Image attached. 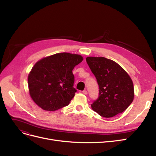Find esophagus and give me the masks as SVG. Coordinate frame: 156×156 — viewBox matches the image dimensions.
<instances>
[{
    "label": "esophagus",
    "mask_w": 156,
    "mask_h": 156,
    "mask_svg": "<svg viewBox=\"0 0 156 156\" xmlns=\"http://www.w3.org/2000/svg\"><path fill=\"white\" fill-rule=\"evenodd\" d=\"M83 93L84 94H85V95H87V94H88V92L86 90H84L83 91Z\"/></svg>",
    "instance_id": "34e87169"
}]
</instances>
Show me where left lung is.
Returning <instances> with one entry per match:
<instances>
[{
	"label": "left lung",
	"mask_w": 156,
	"mask_h": 156,
	"mask_svg": "<svg viewBox=\"0 0 156 156\" xmlns=\"http://www.w3.org/2000/svg\"><path fill=\"white\" fill-rule=\"evenodd\" d=\"M86 60L99 85V96L91 105L92 109L105 118L124 112L134 98L129 75L115 61L105 57L89 56Z\"/></svg>",
	"instance_id": "1"
}]
</instances>
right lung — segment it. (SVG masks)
I'll use <instances>...</instances> for the list:
<instances>
[{"instance_id": "obj_1", "label": "right lung", "mask_w": 156, "mask_h": 156, "mask_svg": "<svg viewBox=\"0 0 156 156\" xmlns=\"http://www.w3.org/2000/svg\"><path fill=\"white\" fill-rule=\"evenodd\" d=\"M81 55L60 53L41 59L28 77L30 95L42 109L54 111L69 105L77 90L72 70L81 63Z\"/></svg>"}]
</instances>
